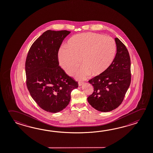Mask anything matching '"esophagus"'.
<instances>
[{"label": "esophagus", "mask_w": 153, "mask_h": 153, "mask_svg": "<svg viewBox=\"0 0 153 153\" xmlns=\"http://www.w3.org/2000/svg\"><path fill=\"white\" fill-rule=\"evenodd\" d=\"M83 82H78V86L79 87H80V86H81V85H82L83 84Z\"/></svg>", "instance_id": "obj_1"}]
</instances>
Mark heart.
Here are the masks:
<instances>
[{"label":"heart","mask_w":153,"mask_h":153,"mask_svg":"<svg viewBox=\"0 0 153 153\" xmlns=\"http://www.w3.org/2000/svg\"><path fill=\"white\" fill-rule=\"evenodd\" d=\"M116 45L110 37L96 33L76 35L63 45L58 52L61 67L67 74H71L80 61L82 65L74 76L79 79L86 78L90 74L93 76L101 75L113 63L115 56Z\"/></svg>","instance_id":"b5f03b06"}]
</instances>
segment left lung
I'll return each instance as SVG.
<instances>
[{"instance_id":"left-lung-1","label":"left lung","mask_w":153,"mask_h":153,"mask_svg":"<svg viewBox=\"0 0 153 153\" xmlns=\"http://www.w3.org/2000/svg\"><path fill=\"white\" fill-rule=\"evenodd\" d=\"M115 40L117 51L113 63L103 73L89 81L94 87V92L88 97V101L101 112L117 108L123 100L131 82L129 52L118 38Z\"/></svg>"}]
</instances>
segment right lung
Wrapping results in <instances>:
<instances>
[{
  "instance_id": "obj_1",
  "label": "right lung",
  "mask_w": 153,
  "mask_h": 153,
  "mask_svg": "<svg viewBox=\"0 0 153 153\" xmlns=\"http://www.w3.org/2000/svg\"><path fill=\"white\" fill-rule=\"evenodd\" d=\"M70 31L48 30L32 44L25 62L26 85L39 107L59 112L69 103L71 92L78 83L59 66L58 53Z\"/></svg>"
}]
</instances>
